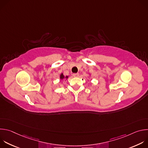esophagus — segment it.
I'll use <instances>...</instances> for the list:
<instances>
[{
    "label": "esophagus",
    "mask_w": 148,
    "mask_h": 148,
    "mask_svg": "<svg viewBox=\"0 0 148 148\" xmlns=\"http://www.w3.org/2000/svg\"><path fill=\"white\" fill-rule=\"evenodd\" d=\"M73 75L74 77H78L79 76V74L78 73H74L73 74Z\"/></svg>",
    "instance_id": "34e87169"
}]
</instances>
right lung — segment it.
<instances>
[{"instance_id":"right-lung-1","label":"right lung","mask_w":148,"mask_h":148,"mask_svg":"<svg viewBox=\"0 0 148 148\" xmlns=\"http://www.w3.org/2000/svg\"><path fill=\"white\" fill-rule=\"evenodd\" d=\"M68 78V76H66V77L64 76V75H63V74H61V75H60V79H64V78Z\"/></svg>"}]
</instances>
